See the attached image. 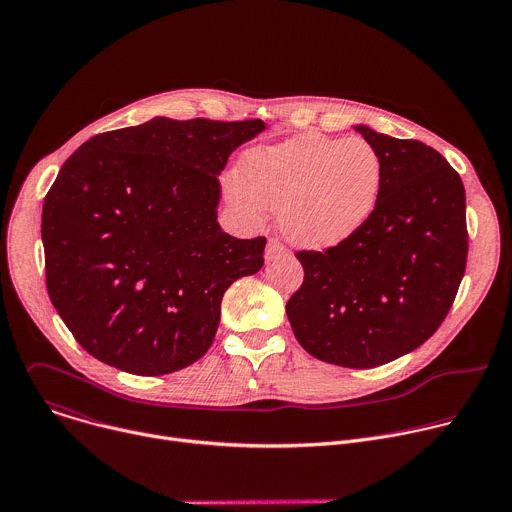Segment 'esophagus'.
Wrapping results in <instances>:
<instances>
[{
    "label": "esophagus",
    "instance_id": "esophagus-1",
    "mask_svg": "<svg viewBox=\"0 0 512 512\" xmlns=\"http://www.w3.org/2000/svg\"><path fill=\"white\" fill-rule=\"evenodd\" d=\"M289 251L285 249V245H281L277 239H269L267 241V249H265V259L267 261H275L279 257H287Z\"/></svg>",
    "mask_w": 512,
    "mask_h": 512
}]
</instances>
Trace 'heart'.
<instances>
[{
  "instance_id": "heart-1",
  "label": "heart",
  "mask_w": 512,
  "mask_h": 512,
  "mask_svg": "<svg viewBox=\"0 0 512 512\" xmlns=\"http://www.w3.org/2000/svg\"><path fill=\"white\" fill-rule=\"evenodd\" d=\"M243 176L227 180V196L239 212L255 223L263 221V208L279 212L291 243L326 249L369 221L383 166L377 150L360 137L302 133L249 152Z\"/></svg>"
}]
</instances>
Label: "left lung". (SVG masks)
I'll return each instance as SVG.
<instances>
[{"label": "left lung", "instance_id": "obj_1", "mask_svg": "<svg viewBox=\"0 0 512 512\" xmlns=\"http://www.w3.org/2000/svg\"><path fill=\"white\" fill-rule=\"evenodd\" d=\"M354 129L381 158L377 206L346 241L296 253L304 283L285 312L318 360L373 369L421 346L448 316L466 271V192L429 145Z\"/></svg>", "mask_w": 512, "mask_h": 512}]
</instances>
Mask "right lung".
<instances>
[{
	"label": "right lung",
	"mask_w": 512,
	"mask_h": 512,
	"mask_svg": "<svg viewBox=\"0 0 512 512\" xmlns=\"http://www.w3.org/2000/svg\"><path fill=\"white\" fill-rule=\"evenodd\" d=\"M263 129L156 117L99 133L62 164L42 206L46 287L91 356L160 377L210 348L225 291L263 267L267 243L218 225V174Z\"/></svg>",
	"instance_id": "obj_1"
}]
</instances>
